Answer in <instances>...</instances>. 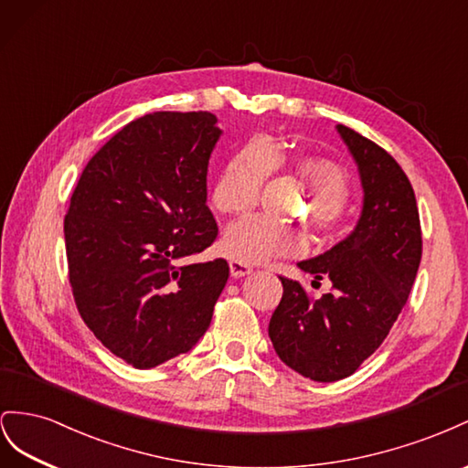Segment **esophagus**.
I'll return each mask as SVG.
<instances>
[{
  "mask_svg": "<svg viewBox=\"0 0 468 468\" xmlns=\"http://www.w3.org/2000/svg\"><path fill=\"white\" fill-rule=\"evenodd\" d=\"M229 271H231L233 278H241V276H247V274L252 272V266L245 264V262H239V261H231Z\"/></svg>",
  "mask_w": 468,
  "mask_h": 468,
  "instance_id": "34e87169",
  "label": "esophagus"
}]
</instances>
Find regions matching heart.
Returning <instances> with one entry per match:
<instances>
[{
    "label": "heart",
    "mask_w": 468,
    "mask_h": 468,
    "mask_svg": "<svg viewBox=\"0 0 468 468\" xmlns=\"http://www.w3.org/2000/svg\"><path fill=\"white\" fill-rule=\"evenodd\" d=\"M272 165H288L310 186L315 204L312 221L327 237L341 233L345 204L351 197V176L339 163L325 156L298 154L288 158L278 144L249 143L221 168L213 186V204L223 213H245L257 204ZM225 255L239 262H266L303 250V237L264 216H249L231 223L223 235Z\"/></svg>",
    "instance_id": "1"
}]
</instances>
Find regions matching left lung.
Masks as SVG:
<instances>
[{
	"mask_svg": "<svg viewBox=\"0 0 468 468\" xmlns=\"http://www.w3.org/2000/svg\"><path fill=\"white\" fill-rule=\"evenodd\" d=\"M363 184L355 231L331 250L298 262L312 286L331 290L312 298L298 280H282V300L269 335L282 363L315 382H335L375 353L406 305L421 261V225L411 184L382 146L337 125Z\"/></svg>",
	"mask_w": 468,
	"mask_h": 468,
	"instance_id": "1",
	"label": "left lung"
}]
</instances>
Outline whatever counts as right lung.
<instances>
[{"mask_svg": "<svg viewBox=\"0 0 468 468\" xmlns=\"http://www.w3.org/2000/svg\"><path fill=\"white\" fill-rule=\"evenodd\" d=\"M209 112H154L90 158L64 218L76 308L105 349L135 368L188 353L229 278L223 259L186 262L218 237Z\"/></svg>", "mask_w": 468, "mask_h": 468, "instance_id": "add662e5", "label": "right lung"}]
</instances>
